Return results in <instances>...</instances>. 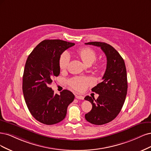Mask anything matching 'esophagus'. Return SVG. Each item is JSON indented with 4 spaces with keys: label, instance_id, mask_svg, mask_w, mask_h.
Returning <instances> with one entry per match:
<instances>
[{
    "label": "esophagus",
    "instance_id": "1",
    "mask_svg": "<svg viewBox=\"0 0 151 151\" xmlns=\"http://www.w3.org/2000/svg\"><path fill=\"white\" fill-rule=\"evenodd\" d=\"M75 97H76V99H79V100H83V99H84V96H81V95H75Z\"/></svg>",
    "mask_w": 151,
    "mask_h": 151
}]
</instances>
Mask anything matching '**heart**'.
<instances>
[{
  "label": "heart",
  "instance_id": "heart-1",
  "mask_svg": "<svg viewBox=\"0 0 151 151\" xmlns=\"http://www.w3.org/2000/svg\"><path fill=\"white\" fill-rule=\"evenodd\" d=\"M78 55L85 64L91 65L96 59V52L90 47H84L77 51ZM70 62V55L67 52L62 53L60 58L59 65L61 70H65ZM93 80L88 77H75L69 80L70 86L75 90L83 91L87 86L92 85Z\"/></svg>",
  "mask_w": 151,
  "mask_h": 151
}]
</instances>
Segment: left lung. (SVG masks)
Returning <instances> with one entry per match:
<instances>
[{
  "label": "left lung",
  "instance_id": "left-lung-1",
  "mask_svg": "<svg viewBox=\"0 0 151 151\" xmlns=\"http://www.w3.org/2000/svg\"><path fill=\"white\" fill-rule=\"evenodd\" d=\"M85 45L100 47L106 57V68L102 81L91 89L99 96H85L92 109L85 114L86 120L94 125H103L113 120L122 108L127 92V77L125 62L118 51L109 44L89 42Z\"/></svg>",
  "mask_w": 151,
  "mask_h": 151
}]
</instances>
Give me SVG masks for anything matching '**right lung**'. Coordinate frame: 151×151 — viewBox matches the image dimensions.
I'll list each match as a JSON object with an SVG mask.
<instances>
[{
  "mask_svg": "<svg viewBox=\"0 0 151 151\" xmlns=\"http://www.w3.org/2000/svg\"><path fill=\"white\" fill-rule=\"evenodd\" d=\"M75 43L60 40L41 42L29 55L22 78V91L33 117L46 125H53L65 118L67 108L75 95L68 90L55 94L50 87L53 78L60 75V58Z\"/></svg>",
  "mask_w": 151,
  "mask_h": 151,
  "instance_id": "1",
  "label": "right lung"
}]
</instances>
